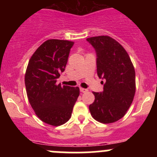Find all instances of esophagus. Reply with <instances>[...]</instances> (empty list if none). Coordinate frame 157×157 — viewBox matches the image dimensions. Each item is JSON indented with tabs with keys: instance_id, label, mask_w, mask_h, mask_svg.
I'll return each instance as SVG.
<instances>
[{
	"instance_id": "obj_1",
	"label": "esophagus",
	"mask_w": 157,
	"mask_h": 157,
	"mask_svg": "<svg viewBox=\"0 0 157 157\" xmlns=\"http://www.w3.org/2000/svg\"><path fill=\"white\" fill-rule=\"evenodd\" d=\"M80 92H82V93H86V92L88 91L87 89H84V88H80Z\"/></svg>"
}]
</instances>
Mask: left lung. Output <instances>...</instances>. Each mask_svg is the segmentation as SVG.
Returning <instances> with one entry per match:
<instances>
[{
  "label": "left lung",
  "instance_id": "left-lung-1",
  "mask_svg": "<svg viewBox=\"0 0 157 157\" xmlns=\"http://www.w3.org/2000/svg\"><path fill=\"white\" fill-rule=\"evenodd\" d=\"M86 40L96 50L98 76L105 80L103 91L93 92L95 100L89 106L90 112L99 122H115L125 115L134 99V67L125 49L110 36H95Z\"/></svg>",
  "mask_w": 157,
  "mask_h": 157
}]
</instances>
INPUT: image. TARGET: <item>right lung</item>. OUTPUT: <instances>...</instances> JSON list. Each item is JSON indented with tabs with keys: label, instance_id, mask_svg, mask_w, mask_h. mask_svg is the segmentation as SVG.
Instances as JSON below:
<instances>
[{
	"label": "right lung",
	"instance_id": "add662e5",
	"mask_svg": "<svg viewBox=\"0 0 157 157\" xmlns=\"http://www.w3.org/2000/svg\"><path fill=\"white\" fill-rule=\"evenodd\" d=\"M74 42L48 39L36 49L30 58L25 85L28 99L38 117L46 124L59 126L71 118L80 95L79 87L57 84L64 72Z\"/></svg>",
	"mask_w": 157,
	"mask_h": 157
}]
</instances>
